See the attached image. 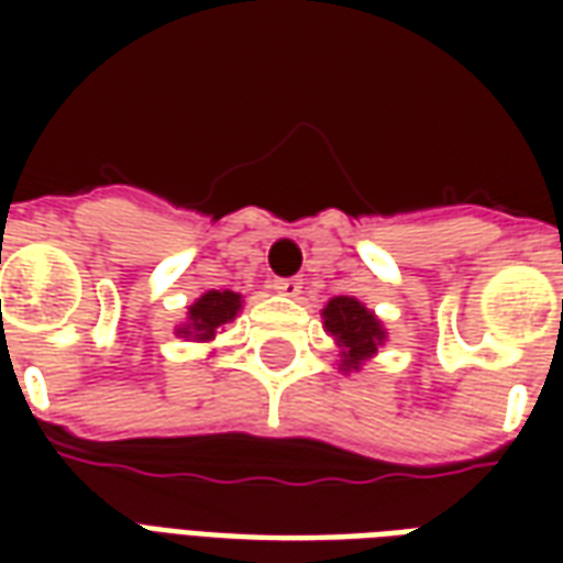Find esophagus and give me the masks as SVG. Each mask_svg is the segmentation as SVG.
Masks as SVG:
<instances>
[{"label":"esophagus","instance_id":"1","mask_svg":"<svg viewBox=\"0 0 563 563\" xmlns=\"http://www.w3.org/2000/svg\"><path fill=\"white\" fill-rule=\"evenodd\" d=\"M274 289L295 298V295H301V280L298 277H280V280H274Z\"/></svg>","mask_w":563,"mask_h":563}]
</instances>
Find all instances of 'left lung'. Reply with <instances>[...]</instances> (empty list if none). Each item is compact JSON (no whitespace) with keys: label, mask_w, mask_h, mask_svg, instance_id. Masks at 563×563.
I'll list each match as a JSON object with an SVG mask.
<instances>
[{"label":"left lung","mask_w":563,"mask_h":563,"mask_svg":"<svg viewBox=\"0 0 563 563\" xmlns=\"http://www.w3.org/2000/svg\"><path fill=\"white\" fill-rule=\"evenodd\" d=\"M325 317V329L338 338L341 346H346V362L343 365L353 367L362 358L377 353V346L386 338V331L377 322V317L367 310L365 305H358L355 298H331L329 307L322 310Z\"/></svg>","instance_id":"1"}]
</instances>
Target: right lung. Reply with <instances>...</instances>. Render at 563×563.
I'll return each instance as SVG.
<instances>
[{
	"instance_id": "1",
	"label": "right lung",
	"mask_w": 563,
	"mask_h": 563,
	"mask_svg": "<svg viewBox=\"0 0 563 563\" xmlns=\"http://www.w3.org/2000/svg\"><path fill=\"white\" fill-rule=\"evenodd\" d=\"M241 307V295L238 292H208L198 298L196 305L189 307V325L180 329V334H192L196 341H210L220 325L232 322L234 313Z\"/></svg>"
}]
</instances>
